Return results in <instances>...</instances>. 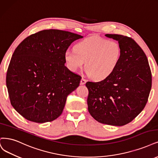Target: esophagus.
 Wrapping results in <instances>:
<instances>
[{"label":"esophagus","mask_w":158,"mask_h":158,"mask_svg":"<svg viewBox=\"0 0 158 158\" xmlns=\"http://www.w3.org/2000/svg\"><path fill=\"white\" fill-rule=\"evenodd\" d=\"M86 83V80L84 79V78H81V81H80V84L81 85H84Z\"/></svg>","instance_id":"obj_1"}]
</instances>
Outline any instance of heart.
Masks as SVG:
<instances>
[{"label": "heart", "mask_w": 158, "mask_h": 158, "mask_svg": "<svg viewBox=\"0 0 158 158\" xmlns=\"http://www.w3.org/2000/svg\"><path fill=\"white\" fill-rule=\"evenodd\" d=\"M121 57V48L115 41L91 36L78 42L74 50L64 52L68 68L77 71L85 62L87 73L95 80H103L112 74Z\"/></svg>", "instance_id": "obj_1"}]
</instances>
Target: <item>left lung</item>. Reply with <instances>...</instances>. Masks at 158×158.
<instances>
[{
    "label": "left lung",
    "instance_id": "8db88e82",
    "mask_svg": "<svg viewBox=\"0 0 158 158\" xmlns=\"http://www.w3.org/2000/svg\"><path fill=\"white\" fill-rule=\"evenodd\" d=\"M105 36L118 42L121 57L109 77L85 84L88 111L101 123L122 126L144 109L151 90V70L144 52L134 40L120 35Z\"/></svg>",
    "mask_w": 158,
    "mask_h": 158
}]
</instances>
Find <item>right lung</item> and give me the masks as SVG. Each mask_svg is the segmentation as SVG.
Listing matches in <instances>:
<instances>
[{
  "instance_id": "obj_1",
  "label": "right lung",
  "mask_w": 158,
  "mask_h": 158,
  "mask_svg": "<svg viewBox=\"0 0 158 158\" xmlns=\"http://www.w3.org/2000/svg\"><path fill=\"white\" fill-rule=\"evenodd\" d=\"M83 36L69 31L43 30L27 37L15 50L6 74L11 104L23 118L36 123L57 119L67 96L81 77L64 66V52Z\"/></svg>"
}]
</instances>
